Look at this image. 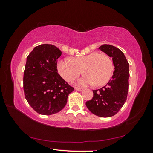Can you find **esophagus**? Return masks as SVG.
Segmentation results:
<instances>
[{
  "label": "esophagus",
  "instance_id": "1",
  "mask_svg": "<svg viewBox=\"0 0 153 153\" xmlns=\"http://www.w3.org/2000/svg\"><path fill=\"white\" fill-rule=\"evenodd\" d=\"M75 89L77 90V91H79V92H81L83 90V88H78V87H76V88H75Z\"/></svg>",
  "mask_w": 153,
  "mask_h": 153
}]
</instances>
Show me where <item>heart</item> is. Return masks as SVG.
<instances>
[{
    "label": "heart",
    "mask_w": 153,
    "mask_h": 153,
    "mask_svg": "<svg viewBox=\"0 0 153 153\" xmlns=\"http://www.w3.org/2000/svg\"><path fill=\"white\" fill-rule=\"evenodd\" d=\"M59 74L67 82L72 81L82 72L84 77L77 80L79 86L94 84L101 86L108 82L113 71L111 59L106 54L93 52L86 55L76 56L71 60L61 59L56 64Z\"/></svg>",
    "instance_id": "obj_1"
}]
</instances>
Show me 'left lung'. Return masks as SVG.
<instances>
[{
  "label": "left lung",
  "instance_id": "obj_1",
  "mask_svg": "<svg viewBox=\"0 0 153 153\" xmlns=\"http://www.w3.org/2000/svg\"><path fill=\"white\" fill-rule=\"evenodd\" d=\"M98 49L113 59L115 67L112 79L104 87L93 90V98L86 105L90 112L100 117L115 115L125 103L129 89V63L122 51L115 46L103 45Z\"/></svg>",
  "mask_w": 153,
  "mask_h": 153
}]
</instances>
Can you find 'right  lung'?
<instances>
[{"label": "right lung", "instance_id": "1", "mask_svg": "<svg viewBox=\"0 0 153 153\" xmlns=\"http://www.w3.org/2000/svg\"><path fill=\"white\" fill-rule=\"evenodd\" d=\"M61 51L55 46H36L27 56L24 74L25 99L41 115H50L65 107L74 88L57 72V59Z\"/></svg>", "mask_w": 153, "mask_h": 153}]
</instances>
